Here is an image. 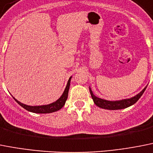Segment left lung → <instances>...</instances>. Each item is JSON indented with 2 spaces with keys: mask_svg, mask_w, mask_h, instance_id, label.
<instances>
[{
  "mask_svg": "<svg viewBox=\"0 0 153 153\" xmlns=\"http://www.w3.org/2000/svg\"><path fill=\"white\" fill-rule=\"evenodd\" d=\"M147 85L143 88L139 94H137L135 96L132 97V98H128V99H120V100H115V101H109L106 100V99H101L99 97L95 96L92 92V90L91 89V87L89 86V91L90 94L91 95V98L93 99V102L97 106H99V108H104V109H108V110H119V109H123V108H126L129 107V106L132 105L137 102L140 97L143 95L144 93L145 90L146 89Z\"/></svg>",
  "mask_w": 153,
  "mask_h": 153,
  "instance_id": "8db88e82",
  "label": "left lung"
}]
</instances>
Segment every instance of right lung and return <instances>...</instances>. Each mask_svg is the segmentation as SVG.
<instances>
[{
    "label": "right lung",
    "instance_id": "add662e5",
    "mask_svg": "<svg viewBox=\"0 0 153 153\" xmlns=\"http://www.w3.org/2000/svg\"><path fill=\"white\" fill-rule=\"evenodd\" d=\"M71 78H72V76L69 78L68 81L67 85L65 87V89L64 92L62 93V96L58 100L52 102V103H50L48 105H27L23 104L22 102L17 100L14 97H13V98H14V99L16 102H18V105H20L25 109H26L28 111H30V112L39 114H46L54 112V111L60 110L65 105V102L68 99V91L69 88H70V83H71Z\"/></svg>",
    "mask_w": 153,
    "mask_h": 153
}]
</instances>
